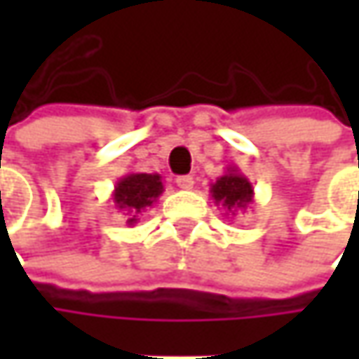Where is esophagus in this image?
Instances as JSON below:
<instances>
[{"instance_id": "34e87169", "label": "esophagus", "mask_w": 359, "mask_h": 359, "mask_svg": "<svg viewBox=\"0 0 359 359\" xmlns=\"http://www.w3.org/2000/svg\"><path fill=\"white\" fill-rule=\"evenodd\" d=\"M175 184L180 189H191L194 187V177L191 175H180V177H175Z\"/></svg>"}]
</instances>
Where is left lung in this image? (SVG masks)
Here are the masks:
<instances>
[{"mask_svg": "<svg viewBox=\"0 0 359 359\" xmlns=\"http://www.w3.org/2000/svg\"><path fill=\"white\" fill-rule=\"evenodd\" d=\"M210 196L215 205H222L226 215L245 212L254 203V186L240 172V168L229 165L224 175H219L210 186Z\"/></svg>", "mask_w": 359, "mask_h": 359, "instance_id": "8db88e82", "label": "left lung"}]
</instances>
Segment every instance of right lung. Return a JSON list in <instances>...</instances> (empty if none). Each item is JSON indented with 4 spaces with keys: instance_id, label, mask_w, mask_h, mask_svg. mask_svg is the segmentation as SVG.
Here are the masks:
<instances>
[{
    "instance_id": "1",
    "label": "right lung",
    "mask_w": 359,
    "mask_h": 359,
    "mask_svg": "<svg viewBox=\"0 0 359 359\" xmlns=\"http://www.w3.org/2000/svg\"><path fill=\"white\" fill-rule=\"evenodd\" d=\"M163 194V184L159 173H126L116 182L111 200L116 210L126 215V224L133 228L140 222V215Z\"/></svg>"
}]
</instances>
